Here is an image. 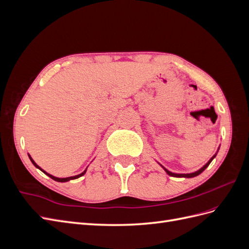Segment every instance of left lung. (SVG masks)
Listing matches in <instances>:
<instances>
[{"mask_svg":"<svg viewBox=\"0 0 249 249\" xmlns=\"http://www.w3.org/2000/svg\"><path fill=\"white\" fill-rule=\"evenodd\" d=\"M218 150H219V147H218ZM218 150H217V152H216V154L212 157V158H211V159L205 164V165H203V166L201 167V168H199L198 170H196V171H194V172H191V173H175V172H171V171H169L168 169H166V168H165L164 166H163V165H161L160 163V165H161V167L165 170V171H166V173H167V175H169L170 177H175V178H194V177H197L198 175H200V173L203 171V170H205L208 166H209V165H210V163L211 162H212L213 161V159H214V158L216 157V155H217V153H218Z\"/></svg>","mask_w":249,"mask_h":249,"instance_id":"obj_1","label":"left lung"}]
</instances>
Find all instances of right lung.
I'll use <instances>...</instances> for the list:
<instances>
[{
	"label": "right lung",
	"instance_id": "1",
	"mask_svg": "<svg viewBox=\"0 0 249 249\" xmlns=\"http://www.w3.org/2000/svg\"><path fill=\"white\" fill-rule=\"evenodd\" d=\"M28 156H29V159L31 160V162H32V164L34 165V166L36 167V168H38L39 170H41L43 173H46V175L48 176V177H50L51 178H53L54 180H56V182H61V183H64V182H69V180H71V179H76V178H80V177H82V176H84L85 173H86V170H87V168L83 171L82 173H80V175H77V176H73V177H69V178H57V177H54V176H52V175H50V173H48L47 171H44L41 167H39L38 165H37L36 163H35V161L32 159V157L30 156L29 154H28Z\"/></svg>",
	"mask_w": 249,
	"mask_h": 249
}]
</instances>
